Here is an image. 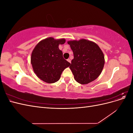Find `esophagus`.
<instances>
[{"label": "esophagus", "mask_w": 133, "mask_h": 133, "mask_svg": "<svg viewBox=\"0 0 133 133\" xmlns=\"http://www.w3.org/2000/svg\"><path fill=\"white\" fill-rule=\"evenodd\" d=\"M67 61L69 62V63H71V60H70V59H67Z\"/></svg>", "instance_id": "34e87169"}]
</instances>
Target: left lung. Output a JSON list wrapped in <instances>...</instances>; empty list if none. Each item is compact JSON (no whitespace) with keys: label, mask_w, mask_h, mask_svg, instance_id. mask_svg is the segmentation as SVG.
<instances>
[{"label":"left lung","mask_w":133,"mask_h":133,"mask_svg":"<svg viewBox=\"0 0 133 133\" xmlns=\"http://www.w3.org/2000/svg\"><path fill=\"white\" fill-rule=\"evenodd\" d=\"M74 59L69 66L78 83L87 84L94 81L103 69L104 57L97 44L85 39L69 41Z\"/></svg>","instance_id":"obj_1"}]
</instances>
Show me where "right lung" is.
Returning a JSON list of instances; mask_svg holds the SVG:
<instances>
[{"instance_id": "right-lung-1", "label": "right lung", "mask_w": 133, "mask_h": 133, "mask_svg": "<svg viewBox=\"0 0 133 133\" xmlns=\"http://www.w3.org/2000/svg\"><path fill=\"white\" fill-rule=\"evenodd\" d=\"M65 40L48 38L40 42L33 50L31 63L34 73L39 78L48 83L58 81L63 71L70 65L64 59L59 44Z\"/></svg>"}]
</instances>
